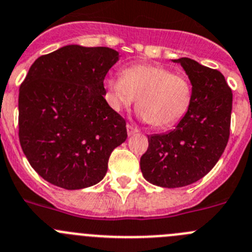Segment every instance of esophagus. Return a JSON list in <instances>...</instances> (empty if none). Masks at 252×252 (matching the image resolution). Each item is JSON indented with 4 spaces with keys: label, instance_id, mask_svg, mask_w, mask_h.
I'll return each mask as SVG.
<instances>
[{
    "label": "esophagus",
    "instance_id": "esophagus-1",
    "mask_svg": "<svg viewBox=\"0 0 252 252\" xmlns=\"http://www.w3.org/2000/svg\"><path fill=\"white\" fill-rule=\"evenodd\" d=\"M126 133H128V135L130 137V135H133V134L138 133V129L134 128V126H130V124H126Z\"/></svg>",
    "mask_w": 252,
    "mask_h": 252
}]
</instances>
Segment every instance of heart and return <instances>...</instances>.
<instances>
[{"label":"heart","mask_w":252,"mask_h":252,"mask_svg":"<svg viewBox=\"0 0 252 252\" xmlns=\"http://www.w3.org/2000/svg\"><path fill=\"white\" fill-rule=\"evenodd\" d=\"M108 104L115 112L138 98L139 117L154 128L164 129L184 118L192 102V84L183 73L157 64H134L123 76L105 78Z\"/></svg>","instance_id":"1"}]
</instances>
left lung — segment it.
Returning a JSON list of instances; mask_svg holds the SVG:
<instances>
[{
  "mask_svg": "<svg viewBox=\"0 0 252 252\" xmlns=\"http://www.w3.org/2000/svg\"><path fill=\"white\" fill-rule=\"evenodd\" d=\"M180 63L192 84V102L173 130L148 137L140 158L145 180L161 188H182L200 180L215 166L230 135L232 93L216 69L183 57Z\"/></svg>",
  "mask_w": 252,
  "mask_h": 252,
  "instance_id": "1",
  "label": "left lung"
}]
</instances>
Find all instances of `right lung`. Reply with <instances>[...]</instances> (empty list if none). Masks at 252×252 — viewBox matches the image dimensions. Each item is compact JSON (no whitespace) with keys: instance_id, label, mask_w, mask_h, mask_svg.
<instances>
[{"instance_id":"right-lung-1","label":"right lung","mask_w":252,"mask_h":252,"mask_svg":"<svg viewBox=\"0 0 252 252\" xmlns=\"http://www.w3.org/2000/svg\"><path fill=\"white\" fill-rule=\"evenodd\" d=\"M108 47L68 44L31 65L18 95L20 143L31 166L67 190L104 178L126 121L105 100L103 81L119 61Z\"/></svg>"}]
</instances>
